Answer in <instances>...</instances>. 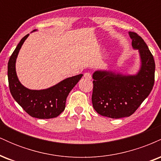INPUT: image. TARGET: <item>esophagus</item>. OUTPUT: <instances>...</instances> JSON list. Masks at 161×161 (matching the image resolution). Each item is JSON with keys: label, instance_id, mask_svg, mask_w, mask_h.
<instances>
[{"label": "esophagus", "instance_id": "34e87169", "mask_svg": "<svg viewBox=\"0 0 161 161\" xmlns=\"http://www.w3.org/2000/svg\"><path fill=\"white\" fill-rule=\"evenodd\" d=\"M84 77L87 79H92V75L90 73H85Z\"/></svg>", "mask_w": 161, "mask_h": 161}]
</instances>
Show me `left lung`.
<instances>
[{
    "mask_svg": "<svg viewBox=\"0 0 161 161\" xmlns=\"http://www.w3.org/2000/svg\"><path fill=\"white\" fill-rule=\"evenodd\" d=\"M133 49L138 50L141 66L136 75H123L107 70L93 73L92 104L100 115L113 119L127 117L145 101L154 83L155 63L146 43L137 33L129 32Z\"/></svg>",
    "mask_w": 161,
    "mask_h": 161,
    "instance_id": "left-lung-1",
    "label": "left lung"
}]
</instances>
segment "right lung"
Returning <instances> with one entry per match:
<instances>
[{"mask_svg": "<svg viewBox=\"0 0 161 161\" xmlns=\"http://www.w3.org/2000/svg\"><path fill=\"white\" fill-rule=\"evenodd\" d=\"M29 35L22 38L9 60L7 75L10 93L16 102L32 117L38 119L57 117L64 110L66 97L83 75L79 74L65 79L47 89L31 90L23 86L16 75V60L19 50Z\"/></svg>", "mask_w": 161, "mask_h": 161, "instance_id": "right-lung-1", "label": "right lung"}]
</instances>
